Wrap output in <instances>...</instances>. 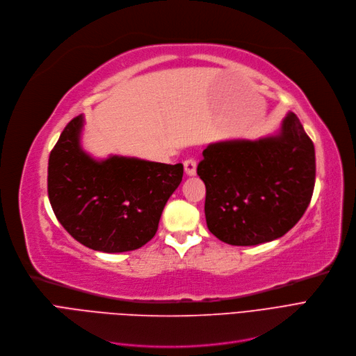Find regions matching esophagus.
<instances>
[{
    "instance_id": "esophagus-1",
    "label": "esophagus",
    "mask_w": 356,
    "mask_h": 356,
    "mask_svg": "<svg viewBox=\"0 0 356 356\" xmlns=\"http://www.w3.org/2000/svg\"><path fill=\"white\" fill-rule=\"evenodd\" d=\"M184 168L187 175H195V169H197V161L194 158H188L184 161Z\"/></svg>"
}]
</instances>
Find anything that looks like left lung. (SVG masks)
<instances>
[{"label":"left lung","instance_id":"left-lung-1","mask_svg":"<svg viewBox=\"0 0 356 356\" xmlns=\"http://www.w3.org/2000/svg\"><path fill=\"white\" fill-rule=\"evenodd\" d=\"M202 156L197 174L206 184V222L222 242L253 246L278 239L310 204L314 146L293 113L278 136L214 143Z\"/></svg>","mask_w":356,"mask_h":356}]
</instances>
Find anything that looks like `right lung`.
<instances>
[{"mask_svg": "<svg viewBox=\"0 0 356 356\" xmlns=\"http://www.w3.org/2000/svg\"><path fill=\"white\" fill-rule=\"evenodd\" d=\"M82 115L66 124L49 156L47 195L59 223L94 250L139 249L154 238L182 163L113 156L95 162L79 147Z\"/></svg>", "mask_w": 356, "mask_h": 356, "instance_id": "add662e5", "label": "right lung"}]
</instances>
